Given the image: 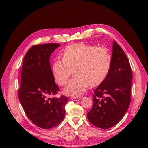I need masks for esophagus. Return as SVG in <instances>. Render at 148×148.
Masks as SVG:
<instances>
[{"label":"esophagus","instance_id":"esophagus-1","mask_svg":"<svg viewBox=\"0 0 148 148\" xmlns=\"http://www.w3.org/2000/svg\"><path fill=\"white\" fill-rule=\"evenodd\" d=\"M70 99L71 101H78L81 99V97H71Z\"/></svg>","mask_w":148,"mask_h":148}]
</instances>
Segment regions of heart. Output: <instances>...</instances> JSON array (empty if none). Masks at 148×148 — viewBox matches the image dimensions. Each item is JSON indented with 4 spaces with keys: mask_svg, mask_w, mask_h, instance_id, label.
<instances>
[{
    "mask_svg": "<svg viewBox=\"0 0 148 148\" xmlns=\"http://www.w3.org/2000/svg\"><path fill=\"white\" fill-rule=\"evenodd\" d=\"M110 64L111 57L106 48L84 43L73 44L65 48L62 60L53 62L52 73L56 82L64 86L73 70L75 77L64 92L67 95L77 97L87 90L89 84L96 86L104 81Z\"/></svg>",
    "mask_w": 148,
    "mask_h": 148,
    "instance_id": "obj_1",
    "label": "heart"
}]
</instances>
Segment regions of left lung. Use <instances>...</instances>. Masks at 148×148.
Wrapping results in <instances>:
<instances>
[{
  "mask_svg": "<svg viewBox=\"0 0 148 148\" xmlns=\"http://www.w3.org/2000/svg\"><path fill=\"white\" fill-rule=\"evenodd\" d=\"M132 79L128 58L122 47L114 41L109 71L94 91L92 107L88 113L91 123L107 129L120 122L130 104Z\"/></svg>",
  "mask_w": 148,
  "mask_h": 148,
  "instance_id": "1",
  "label": "left lung"
}]
</instances>
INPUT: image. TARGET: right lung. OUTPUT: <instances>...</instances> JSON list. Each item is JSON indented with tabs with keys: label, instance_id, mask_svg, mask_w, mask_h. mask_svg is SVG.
<instances>
[{
	"label": "right lung",
	"instance_id": "right-lung-1",
	"mask_svg": "<svg viewBox=\"0 0 148 148\" xmlns=\"http://www.w3.org/2000/svg\"><path fill=\"white\" fill-rule=\"evenodd\" d=\"M60 44L34 45L26 52L22 65L18 97L26 115L36 126L49 129L64 119L65 96L52 97L59 91L50 65V57Z\"/></svg>",
	"mask_w": 148,
	"mask_h": 148
}]
</instances>
